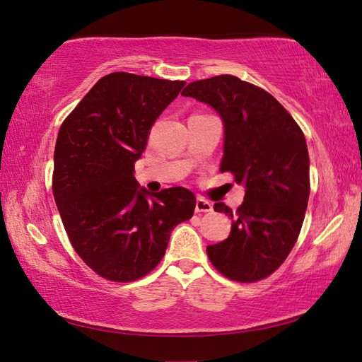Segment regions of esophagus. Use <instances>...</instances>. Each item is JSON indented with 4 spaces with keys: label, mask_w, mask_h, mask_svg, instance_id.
<instances>
[{
    "label": "esophagus",
    "mask_w": 362,
    "mask_h": 362,
    "mask_svg": "<svg viewBox=\"0 0 362 362\" xmlns=\"http://www.w3.org/2000/svg\"><path fill=\"white\" fill-rule=\"evenodd\" d=\"M211 210H213V205L209 201H205V199H202V197L197 199V201H196V213H210Z\"/></svg>",
    "instance_id": "34e87169"
}]
</instances>
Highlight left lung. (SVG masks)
I'll use <instances>...</instances> for the list:
<instances>
[{
	"mask_svg": "<svg viewBox=\"0 0 362 362\" xmlns=\"http://www.w3.org/2000/svg\"><path fill=\"white\" fill-rule=\"evenodd\" d=\"M211 105L224 122L221 173L245 187L226 241L206 247L211 264L240 283L263 280L294 247L310 197V157L305 135L289 112L266 90L232 74L191 82L182 91Z\"/></svg>",
	"mask_w": 362,
	"mask_h": 362,
	"instance_id": "obj_1",
	"label": "left lung"
}]
</instances>
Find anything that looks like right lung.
I'll use <instances>...</instances> for the list:
<instances>
[{
    "instance_id": "obj_1",
    "label": "right lung",
    "mask_w": 362,
    "mask_h": 362,
    "mask_svg": "<svg viewBox=\"0 0 362 362\" xmlns=\"http://www.w3.org/2000/svg\"><path fill=\"white\" fill-rule=\"evenodd\" d=\"M185 83L110 73L60 126L52 194L73 249L105 280L148 275L163 258L173 228L193 216L189 189L149 194L134 177L152 124Z\"/></svg>"
}]
</instances>
